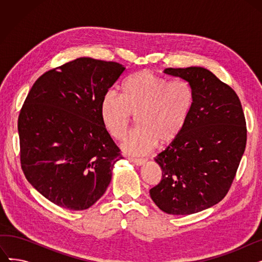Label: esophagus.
Listing matches in <instances>:
<instances>
[{
  "label": "esophagus",
  "instance_id": "esophagus-1",
  "mask_svg": "<svg viewBox=\"0 0 262 262\" xmlns=\"http://www.w3.org/2000/svg\"><path fill=\"white\" fill-rule=\"evenodd\" d=\"M132 161L136 164V166H143L146 162L145 159H138V158H132Z\"/></svg>",
  "mask_w": 262,
  "mask_h": 262
}]
</instances>
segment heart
<instances>
[{
	"instance_id": "1",
	"label": "heart",
	"mask_w": 262,
	"mask_h": 262,
	"mask_svg": "<svg viewBox=\"0 0 262 262\" xmlns=\"http://www.w3.org/2000/svg\"><path fill=\"white\" fill-rule=\"evenodd\" d=\"M193 106V92L188 82L152 71L136 72L124 80L121 95L107 91L100 105L104 128L117 140L126 136L132 119L137 129L124 141L123 148L133 155H144L157 144L164 147L183 133Z\"/></svg>"
}]
</instances>
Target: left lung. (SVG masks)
<instances>
[{
  "label": "left lung",
  "mask_w": 262,
  "mask_h": 262,
  "mask_svg": "<svg viewBox=\"0 0 262 262\" xmlns=\"http://www.w3.org/2000/svg\"><path fill=\"white\" fill-rule=\"evenodd\" d=\"M163 72L188 82L193 106L181 136L155 158L162 176L149 195L163 212L192 214L227 194L245 150L246 122L237 93L207 69Z\"/></svg>",
  "instance_id": "1"
}]
</instances>
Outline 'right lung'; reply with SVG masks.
Here are the masks:
<instances>
[{"mask_svg":"<svg viewBox=\"0 0 262 262\" xmlns=\"http://www.w3.org/2000/svg\"><path fill=\"white\" fill-rule=\"evenodd\" d=\"M125 67L80 57L41 75L18 119L21 168L50 202L85 210L101 199L122 155L100 105Z\"/></svg>","mask_w":262,"mask_h":262,"instance_id":"right-lung-1","label":"right lung"}]
</instances>
